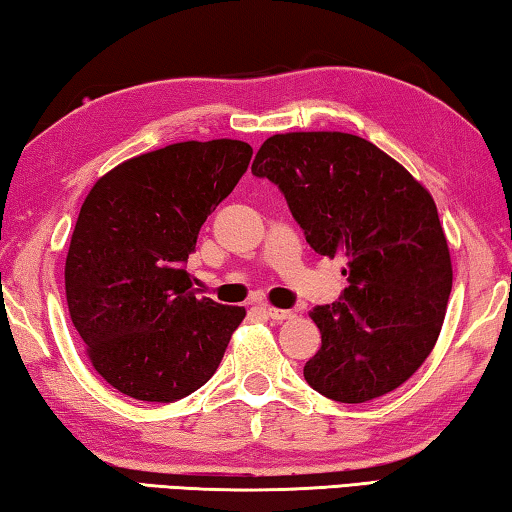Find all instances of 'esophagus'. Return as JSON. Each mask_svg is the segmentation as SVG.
Segmentation results:
<instances>
[{"label":"esophagus","instance_id":"esophagus-1","mask_svg":"<svg viewBox=\"0 0 512 512\" xmlns=\"http://www.w3.org/2000/svg\"><path fill=\"white\" fill-rule=\"evenodd\" d=\"M262 309H264V314L268 318L277 320V323H280V320H287V318L293 316V311H287V309H277V307H262Z\"/></svg>","mask_w":512,"mask_h":512}]
</instances>
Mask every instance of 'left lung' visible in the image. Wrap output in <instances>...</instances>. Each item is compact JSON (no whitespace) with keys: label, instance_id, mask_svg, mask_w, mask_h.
I'll list each match as a JSON object with an SVG mask.
<instances>
[{"label":"left lung","instance_id":"1","mask_svg":"<svg viewBox=\"0 0 512 512\" xmlns=\"http://www.w3.org/2000/svg\"><path fill=\"white\" fill-rule=\"evenodd\" d=\"M253 173L282 189L307 244L343 257L341 302L309 316L320 350L307 384L361 404L402 386L429 357L452 293V257L429 189L359 135L282 133L259 146Z\"/></svg>","mask_w":512,"mask_h":512}]
</instances>
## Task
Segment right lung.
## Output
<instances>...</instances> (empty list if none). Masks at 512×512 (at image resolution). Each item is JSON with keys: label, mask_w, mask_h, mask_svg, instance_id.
I'll use <instances>...</instances> for the list:
<instances>
[{"label": "right lung", "mask_w": 512, "mask_h": 512, "mask_svg": "<svg viewBox=\"0 0 512 512\" xmlns=\"http://www.w3.org/2000/svg\"><path fill=\"white\" fill-rule=\"evenodd\" d=\"M250 158L241 140L169 144L117 164L85 196L65 259L67 309L119 393L176 402L219 368L246 309L196 298L185 262Z\"/></svg>", "instance_id": "add662e5"}]
</instances>
